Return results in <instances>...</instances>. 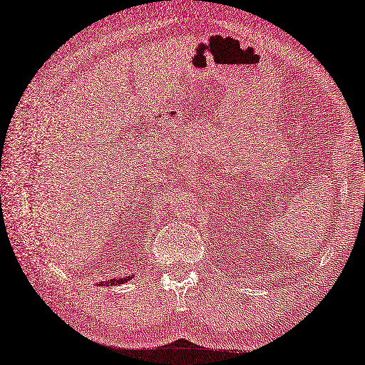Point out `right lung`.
Wrapping results in <instances>:
<instances>
[{
  "instance_id": "1",
  "label": "right lung",
  "mask_w": 365,
  "mask_h": 365,
  "mask_svg": "<svg viewBox=\"0 0 365 365\" xmlns=\"http://www.w3.org/2000/svg\"><path fill=\"white\" fill-rule=\"evenodd\" d=\"M128 280V277H120V279H111L108 282H102L99 283V285H103V287H114V285H120V283H125Z\"/></svg>"
}]
</instances>
